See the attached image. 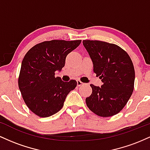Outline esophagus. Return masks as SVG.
Wrapping results in <instances>:
<instances>
[{
  "instance_id": "esophagus-1",
  "label": "esophagus",
  "mask_w": 150,
  "mask_h": 150,
  "mask_svg": "<svg viewBox=\"0 0 150 150\" xmlns=\"http://www.w3.org/2000/svg\"><path fill=\"white\" fill-rule=\"evenodd\" d=\"M83 82H81L80 80H77V86H78V87H80V86H81V85H83Z\"/></svg>"
}]
</instances>
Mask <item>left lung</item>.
<instances>
[{"mask_svg":"<svg viewBox=\"0 0 150 150\" xmlns=\"http://www.w3.org/2000/svg\"><path fill=\"white\" fill-rule=\"evenodd\" d=\"M93 63L94 72L103 82L100 87L90 85L92 94L86 104L101 117L117 114L124 108L134 89L135 70L129 55L120 46L97 40H83Z\"/></svg>","mask_w":150,"mask_h":150,"instance_id":"8db88e82","label":"left lung"}]
</instances>
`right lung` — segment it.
Here are the masks:
<instances>
[{
	"instance_id": "right-lung-1",
	"label": "right lung",
	"mask_w": 150,
	"mask_h": 150,
	"mask_svg": "<svg viewBox=\"0 0 150 150\" xmlns=\"http://www.w3.org/2000/svg\"><path fill=\"white\" fill-rule=\"evenodd\" d=\"M81 40L46 41L34 46L22 60L18 86L26 105L39 117L55 114L63 108L77 82H63L55 73L64 67L65 58Z\"/></svg>"
}]
</instances>
